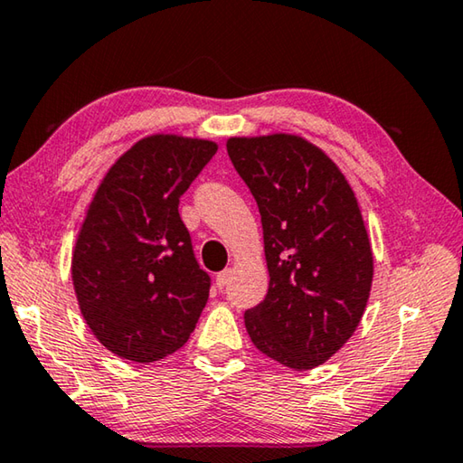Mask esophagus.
Segmentation results:
<instances>
[{"label": "esophagus", "instance_id": "1", "mask_svg": "<svg viewBox=\"0 0 463 463\" xmlns=\"http://www.w3.org/2000/svg\"><path fill=\"white\" fill-rule=\"evenodd\" d=\"M230 279H232V269H225V270H222L215 277V285H217V288L222 290V288H225L227 287V282H230Z\"/></svg>", "mask_w": 463, "mask_h": 463}]
</instances>
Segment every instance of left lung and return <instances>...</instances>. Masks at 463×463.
<instances>
[{
  "label": "left lung",
  "mask_w": 463,
  "mask_h": 463,
  "mask_svg": "<svg viewBox=\"0 0 463 463\" xmlns=\"http://www.w3.org/2000/svg\"><path fill=\"white\" fill-rule=\"evenodd\" d=\"M227 154L262 217L269 293L244 313L252 344L295 370L329 360L366 309L372 248L352 186L298 136L230 137Z\"/></svg>",
  "instance_id": "8db88e82"
}]
</instances>
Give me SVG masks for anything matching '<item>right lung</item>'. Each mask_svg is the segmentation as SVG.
Returning a JSON list of instances; mask_svg holds the SVG:
<instances>
[{
    "mask_svg": "<svg viewBox=\"0 0 463 463\" xmlns=\"http://www.w3.org/2000/svg\"><path fill=\"white\" fill-rule=\"evenodd\" d=\"M217 144L156 134L105 175L72 254V285L93 335L119 358L148 364L186 344L211 277L193 252L178 201Z\"/></svg>",
    "mask_w": 463,
    "mask_h": 463,
    "instance_id": "add662e5",
    "label": "right lung"
}]
</instances>
